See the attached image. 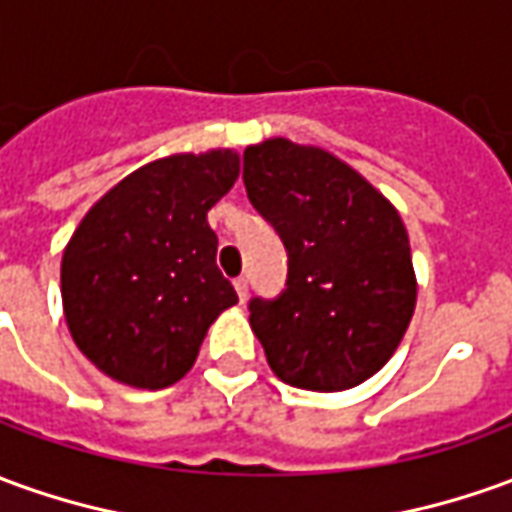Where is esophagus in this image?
<instances>
[{"label":"esophagus","instance_id":"1","mask_svg":"<svg viewBox=\"0 0 512 512\" xmlns=\"http://www.w3.org/2000/svg\"><path fill=\"white\" fill-rule=\"evenodd\" d=\"M234 287H236V295H239V301H248V278L245 276L234 278Z\"/></svg>","mask_w":512,"mask_h":512}]
</instances>
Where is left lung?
Wrapping results in <instances>:
<instances>
[{
    "label": "left lung",
    "instance_id": "1",
    "mask_svg": "<svg viewBox=\"0 0 512 512\" xmlns=\"http://www.w3.org/2000/svg\"><path fill=\"white\" fill-rule=\"evenodd\" d=\"M242 181L287 248L284 290L248 303L270 368L301 390L357 387L393 357L415 309L398 211L340 158L287 139L248 147Z\"/></svg>",
    "mask_w": 512,
    "mask_h": 512
}]
</instances>
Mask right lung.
<instances>
[{
  "label": "right lung",
  "mask_w": 512,
  "mask_h": 512,
  "mask_svg": "<svg viewBox=\"0 0 512 512\" xmlns=\"http://www.w3.org/2000/svg\"><path fill=\"white\" fill-rule=\"evenodd\" d=\"M239 155H172L136 169L88 211L63 250L61 292L77 348L111 379L161 390L186 376L236 292L206 214Z\"/></svg>",
  "instance_id": "add662e5"
}]
</instances>
